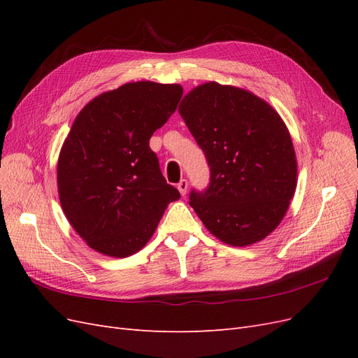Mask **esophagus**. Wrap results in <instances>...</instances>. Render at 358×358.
<instances>
[{"instance_id": "esophagus-1", "label": "esophagus", "mask_w": 358, "mask_h": 358, "mask_svg": "<svg viewBox=\"0 0 358 358\" xmlns=\"http://www.w3.org/2000/svg\"><path fill=\"white\" fill-rule=\"evenodd\" d=\"M178 189H179V192L182 194V196H185L187 189H188V180H187V179H182V180L178 183Z\"/></svg>"}]
</instances>
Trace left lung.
I'll return each instance as SVG.
<instances>
[{"mask_svg": "<svg viewBox=\"0 0 358 358\" xmlns=\"http://www.w3.org/2000/svg\"><path fill=\"white\" fill-rule=\"evenodd\" d=\"M179 113L210 167L208 189L189 194L191 208L227 245L263 241L282 221L297 187L282 117L255 94L216 82L189 91Z\"/></svg>", "mask_w": 358, "mask_h": 358, "instance_id": "8db88e82", "label": "left lung"}]
</instances>
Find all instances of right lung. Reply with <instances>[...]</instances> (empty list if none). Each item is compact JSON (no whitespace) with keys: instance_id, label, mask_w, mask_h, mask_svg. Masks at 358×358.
Segmentation results:
<instances>
[{"instance_id":"right-lung-1","label":"right lung","mask_w":358,"mask_h":358,"mask_svg":"<svg viewBox=\"0 0 358 358\" xmlns=\"http://www.w3.org/2000/svg\"><path fill=\"white\" fill-rule=\"evenodd\" d=\"M178 83L131 82L95 96L76 116L58 158L61 208L94 251L125 258L155 233L169 185L149 138L176 110Z\"/></svg>"}]
</instances>
